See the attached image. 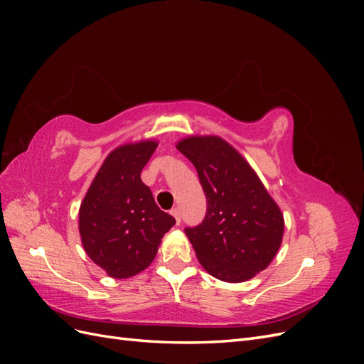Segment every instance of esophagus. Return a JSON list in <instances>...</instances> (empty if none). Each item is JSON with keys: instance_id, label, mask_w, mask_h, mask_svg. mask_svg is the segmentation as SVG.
I'll return each mask as SVG.
<instances>
[{"instance_id": "1", "label": "esophagus", "mask_w": 364, "mask_h": 364, "mask_svg": "<svg viewBox=\"0 0 364 364\" xmlns=\"http://www.w3.org/2000/svg\"><path fill=\"white\" fill-rule=\"evenodd\" d=\"M171 215L176 220V225H181V209H178V208L171 209Z\"/></svg>"}]
</instances>
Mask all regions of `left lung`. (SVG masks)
Wrapping results in <instances>:
<instances>
[{
	"mask_svg": "<svg viewBox=\"0 0 364 364\" xmlns=\"http://www.w3.org/2000/svg\"><path fill=\"white\" fill-rule=\"evenodd\" d=\"M199 174L206 196L202 225L185 234L202 267L225 282H243L267 269L284 235V215L241 153L215 135L176 144Z\"/></svg>",
	"mask_w": 364,
	"mask_h": 364,
	"instance_id": "8db88e82",
	"label": "left lung"
}]
</instances>
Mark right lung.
<instances>
[{"mask_svg":"<svg viewBox=\"0 0 364 364\" xmlns=\"http://www.w3.org/2000/svg\"><path fill=\"white\" fill-rule=\"evenodd\" d=\"M156 139L118 146L103 161L79 209L82 246L114 279L146 270L176 220L159 209L141 171Z\"/></svg>","mask_w":364,"mask_h":364,"instance_id":"right-lung-1","label":"right lung"}]
</instances>
